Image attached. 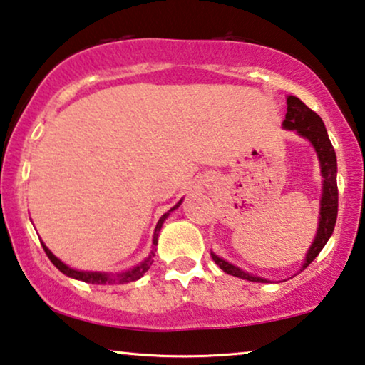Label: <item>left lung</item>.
Here are the masks:
<instances>
[{
    "mask_svg": "<svg viewBox=\"0 0 365 365\" xmlns=\"http://www.w3.org/2000/svg\"><path fill=\"white\" fill-rule=\"evenodd\" d=\"M284 128L297 130L299 135H302L314 145L315 152L319 155L320 172L324 177L322 188V200H320V217H319V230L315 235L312 247L309 249V254L305 257V264L302 269H307L309 264H312L315 257L320 254L324 245L332 235L335 220H337V207H339V190H337V158L332 143H330L327 130L320 116L309 108L304 101H300L297 96H289L287 98V115L284 120ZM212 259L220 269L228 275L239 277L250 282H267L260 277H254L247 272L240 270L239 267L228 264L220 257L212 254Z\"/></svg>",
    "mask_w": 365,
    "mask_h": 365,
    "instance_id": "8db88e82",
    "label": "left lung"
}]
</instances>
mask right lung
I'll use <instances>...</instances> for the list:
<instances>
[{"instance_id":"1","label":"right lung","mask_w":365,"mask_h":365,"mask_svg":"<svg viewBox=\"0 0 365 365\" xmlns=\"http://www.w3.org/2000/svg\"><path fill=\"white\" fill-rule=\"evenodd\" d=\"M180 203H182V202H178V205H180ZM178 205H177V207H178ZM173 208H175V207H173ZM167 215H168V213H165V215L158 220L157 227H155V233H153V245H157L158 232H160V228H162V223H163L165 218H167ZM41 245H43V249H45V252H46L48 259L51 260V264L55 265L58 270L63 272V274L68 275V277H71V279L83 280V282H88V284H98V285L113 284V282H116V284H128V282H135V280H138L140 277H143L145 272H147V270L150 269V265L153 264V257H155V254L152 252V255H150L148 259L145 260V262H142V264L137 265V267H135V269H132V270L125 272V274L116 275L115 279H113V277H110L108 274H101V272H80V270L70 269V267L63 264L61 260H58L56 257L53 255L51 252L46 249V245H45V244H41Z\"/></svg>"}]
</instances>
